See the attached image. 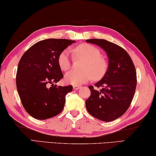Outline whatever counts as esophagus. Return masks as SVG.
<instances>
[{"label":"esophagus","mask_w":156,"mask_h":156,"mask_svg":"<svg viewBox=\"0 0 156 156\" xmlns=\"http://www.w3.org/2000/svg\"><path fill=\"white\" fill-rule=\"evenodd\" d=\"M80 87H81L79 85H73V89H75V90H78V89H79Z\"/></svg>","instance_id":"1"}]
</instances>
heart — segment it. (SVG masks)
<instances>
[{
  "label": "heart",
  "instance_id": "heart-1",
  "mask_svg": "<svg viewBox=\"0 0 156 156\" xmlns=\"http://www.w3.org/2000/svg\"><path fill=\"white\" fill-rule=\"evenodd\" d=\"M76 53L78 56L85 59L82 67V72H72L65 75V80L67 83L78 84L85 83L91 79L98 80L104 76L107 69V63L101 57V53L97 47L89 44H82L76 47ZM60 68L67 72L72 67V58L69 49H65L58 58Z\"/></svg>",
  "mask_w": 156,
  "mask_h": 156
}]
</instances>
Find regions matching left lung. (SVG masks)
Wrapping results in <instances>:
<instances>
[{"mask_svg": "<svg viewBox=\"0 0 156 156\" xmlns=\"http://www.w3.org/2000/svg\"><path fill=\"white\" fill-rule=\"evenodd\" d=\"M87 43L102 47L109 58L107 72L94 86L85 101L87 112L96 118L111 122L125 113L135 94L137 76L130 56L122 47L104 39H89Z\"/></svg>", "mask_w": 156, "mask_h": 156, "instance_id": "obj_1", "label": "left lung"}]
</instances>
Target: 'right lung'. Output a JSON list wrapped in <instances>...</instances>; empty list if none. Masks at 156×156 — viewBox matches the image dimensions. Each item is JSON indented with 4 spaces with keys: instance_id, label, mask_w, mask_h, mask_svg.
I'll list each match as a JSON object with an SVG mask.
<instances>
[{
    "instance_id": "1",
    "label": "right lung",
    "mask_w": 156,
    "mask_h": 156,
    "mask_svg": "<svg viewBox=\"0 0 156 156\" xmlns=\"http://www.w3.org/2000/svg\"><path fill=\"white\" fill-rule=\"evenodd\" d=\"M73 43L67 39H46L33 44L21 57L16 78L17 91L26 112L36 119L54 117L64 108L66 95L73 87L54 84L63 78L58 58Z\"/></svg>"
}]
</instances>
